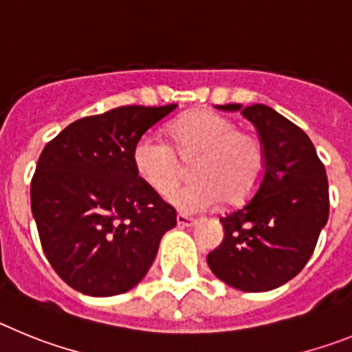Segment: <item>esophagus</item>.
<instances>
[{"label": "esophagus", "mask_w": 352, "mask_h": 352, "mask_svg": "<svg viewBox=\"0 0 352 352\" xmlns=\"http://www.w3.org/2000/svg\"><path fill=\"white\" fill-rule=\"evenodd\" d=\"M176 222H178V227H182L183 229V227H194L197 220L190 219V217H186V214H183V213H179L178 217H176Z\"/></svg>", "instance_id": "34e87169"}]
</instances>
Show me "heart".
I'll use <instances>...</instances> for the list:
<instances>
[{
	"mask_svg": "<svg viewBox=\"0 0 352 352\" xmlns=\"http://www.w3.org/2000/svg\"><path fill=\"white\" fill-rule=\"evenodd\" d=\"M170 144L153 132L138 139L132 151L139 178L158 195H166L183 178L192 164L195 182L169 195L183 213L210 210L250 197L263 179L266 158L259 139L238 129L231 118L210 109L194 111L176 120L169 129Z\"/></svg>",
	"mask_w": 352,
	"mask_h": 352,
	"instance_id": "b5f03b06",
	"label": "heart"
}]
</instances>
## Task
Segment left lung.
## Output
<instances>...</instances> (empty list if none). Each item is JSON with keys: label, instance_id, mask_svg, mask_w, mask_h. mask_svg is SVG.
Listing matches in <instances>:
<instances>
[{"label": "left lung", "instance_id": "obj_1", "mask_svg": "<svg viewBox=\"0 0 352 352\" xmlns=\"http://www.w3.org/2000/svg\"><path fill=\"white\" fill-rule=\"evenodd\" d=\"M217 107L254 123L266 167L256 194L220 219L223 241L208 254V266L239 291H272L305 268L328 222L326 169L309 135L268 105Z\"/></svg>", "mask_w": 352, "mask_h": 352}]
</instances>
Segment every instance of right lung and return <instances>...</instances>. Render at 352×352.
Returning <instances> with one entry per match:
<instances>
[{
    "mask_svg": "<svg viewBox=\"0 0 352 352\" xmlns=\"http://www.w3.org/2000/svg\"><path fill=\"white\" fill-rule=\"evenodd\" d=\"M176 107L125 105L80 118L43 148L31 211L43 254L72 289L88 296L130 291L176 226V210L139 178L132 160L138 139Z\"/></svg>",
    "mask_w": 352,
    "mask_h": 352,
    "instance_id": "right-lung-1",
    "label": "right lung"
}]
</instances>
